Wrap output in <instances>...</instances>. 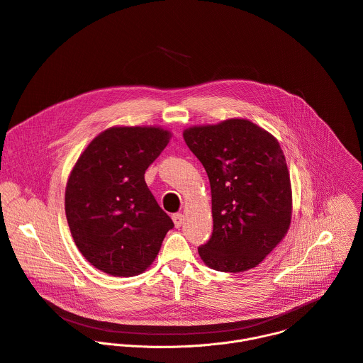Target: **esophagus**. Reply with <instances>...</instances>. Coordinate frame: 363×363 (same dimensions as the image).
Instances as JSON below:
<instances>
[{
	"mask_svg": "<svg viewBox=\"0 0 363 363\" xmlns=\"http://www.w3.org/2000/svg\"><path fill=\"white\" fill-rule=\"evenodd\" d=\"M172 220H174L175 226L179 228V226L182 225V222H184V215H182V213H174V215H172Z\"/></svg>",
	"mask_w": 363,
	"mask_h": 363,
	"instance_id": "esophagus-1",
	"label": "esophagus"
}]
</instances>
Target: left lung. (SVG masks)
Masks as SVG:
<instances>
[{"label":"left lung","instance_id":"8db88e82","mask_svg":"<svg viewBox=\"0 0 363 363\" xmlns=\"http://www.w3.org/2000/svg\"><path fill=\"white\" fill-rule=\"evenodd\" d=\"M184 140L203 165L212 194V235L198 248L220 272L259 265L288 232L291 179L279 143L248 119L192 127Z\"/></svg>","mask_w":363,"mask_h":363}]
</instances>
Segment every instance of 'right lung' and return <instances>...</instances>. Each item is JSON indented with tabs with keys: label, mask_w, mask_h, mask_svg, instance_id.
Masks as SVG:
<instances>
[{
	"label": "right lung",
	"mask_w": 363,
	"mask_h": 363,
	"mask_svg": "<svg viewBox=\"0 0 363 363\" xmlns=\"http://www.w3.org/2000/svg\"><path fill=\"white\" fill-rule=\"evenodd\" d=\"M169 143L157 127H113L78 158L65 189L75 245L96 269L134 277L158 255L174 228L145 182V171Z\"/></svg>",
	"instance_id": "right-lung-1"
}]
</instances>
